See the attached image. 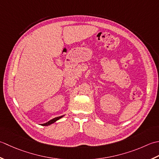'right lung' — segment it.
Instances as JSON below:
<instances>
[{"instance_id": "obj_1", "label": "right lung", "mask_w": 159, "mask_h": 159, "mask_svg": "<svg viewBox=\"0 0 159 159\" xmlns=\"http://www.w3.org/2000/svg\"><path fill=\"white\" fill-rule=\"evenodd\" d=\"M63 116H64V115L63 116H57V117L54 118L53 119H51V120H50L49 121L45 123V124H43V125H50V124H53L54 122H56L57 120H58V119H60V118L63 117Z\"/></svg>"}]
</instances>
